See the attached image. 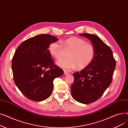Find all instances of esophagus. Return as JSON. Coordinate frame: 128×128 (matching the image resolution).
<instances>
[{
  "instance_id": "1",
  "label": "esophagus",
  "mask_w": 128,
  "mask_h": 128,
  "mask_svg": "<svg viewBox=\"0 0 128 128\" xmlns=\"http://www.w3.org/2000/svg\"><path fill=\"white\" fill-rule=\"evenodd\" d=\"M64 75H68L69 73H68V72H67V71H66V70H64Z\"/></svg>"
}]
</instances>
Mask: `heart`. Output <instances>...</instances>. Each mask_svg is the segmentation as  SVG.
Instances as JSON below:
<instances>
[{"instance_id":"obj_1","label":"heart","mask_w":128,"mask_h":128,"mask_svg":"<svg viewBox=\"0 0 128 128\" xmlns=\"http://www.w3.org/2000/svg\"><path fill=\"white\" fill-rule=\"evenodd\" d=\"M63 46L59 42H53L49 46L50 54L56 58H61L64 54V50H70L68 53V58L62 59L57 62L60 68L66 70H70L77 68H84L88 66L93 60L95 55L93 46L86 43L85 40L72 37L61 42Z\"/></svg>"}]
</instances>
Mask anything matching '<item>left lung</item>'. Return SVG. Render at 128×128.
Masks as SVG:
<instances>
[{
  "instance_id": "obj_1",
  "label": "left lung",
  "mask_w": 128,
  "mask_h": 128,
  "mask_svg": "<svg viewBox=\"0 0 128 128\" xmlns=\"http://www.w3.org/2000/svg\"><path fill=\"white\" fill-rule=\"evenodd\" d=\"M89 39L95 50L92 62L79 72L73 74L71 86L73 98L83 104L95 102L110 86L116 67V60L110 47L96 35L80 34Z\"/></svg>"
}]
</instances>
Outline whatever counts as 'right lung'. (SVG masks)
Wrapping results in <instances>:
<instances>
[{
  "instance_id": "add662e5",
  "label": "right lung",
  "mask_w": 128,
  "mask_h": 128,
  "mask_svg": "<svg viewBox=\"0 0 128 128\" xmlns=\"http://www.w3.org/2000/svg\"><path fill=\"white\" fill-rule=\"evenodd\" d=\"M58 39L42 34L25 40L12 58L14 81L23 94L36 102L48 98L52 92L53 80L64 72L54 63L49 46Z\"/></svg>"
}]
</instances>
